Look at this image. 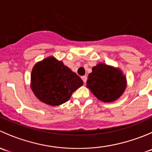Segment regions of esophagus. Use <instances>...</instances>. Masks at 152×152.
<instances>
[{
	"mask_svg": "<svg viewBox=\"0 0 152 152\" xmlns=\"http://www.w3.org/2000/svg\"><path fill=\"white\" fill-rule=\"evenodd\" d=\"M82 80H83V82L85 83V82H87V76H82Z\"/></svg>",
	"mask_w": 152,
	"mask_h": 152,
	"instance_id": "obj_1",
	"label": "esophagus"
}]
</instances>
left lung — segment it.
<instances>
[{
  "instance_id": "obj_1",
  "label": "left lung",
  "mask_w": 152,
  "mask_h": 152,
  "mask_svg": "<svg viewBox=\"0 0 152 152\" xmlns=\"http://www.w3.org/2000/svg\"><path fill=\"white\" fill-rule=\"evenodd\" d=\"M126 78L119 69L100 63L92 69L87 87L98 99L110 102L118 99L126 89Z\"/></svg>"
}]
</instances>
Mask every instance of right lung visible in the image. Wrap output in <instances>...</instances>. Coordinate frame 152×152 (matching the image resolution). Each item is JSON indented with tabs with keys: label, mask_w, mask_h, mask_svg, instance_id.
<instances>
[{
	"label": "right lung",
	"mask_w": 152,
	"mask_h": 152,
	"mask_svg": "<svg viewBox=\"0 0 152 152\" xmlns=\"http://www.w3.org/2000/svg\"><path fill=\"white\" fill-rule=\"evenodd\" d=\"M31 89L43 103L57 106L65 103L83 81L69 67L50 56L38 62L31 72Z\"/></svg>",
	"instance_id": "add662e5"
}]
</instances>
